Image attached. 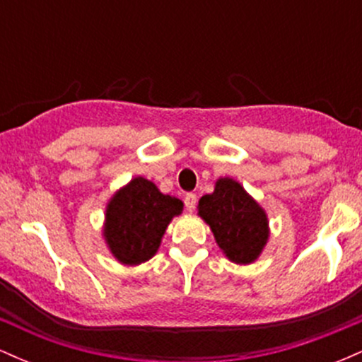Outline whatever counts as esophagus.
<instances>
[{
    "mask_svg": "<svg viewBox=\"0 0 362 362\" xmlns=\"http://www.w3.org/2000/svg\"><path fill=\"white\" fill-rule=\"evenodd\" d=\"M184 202H185V209L189 211V213H192V211L195 209V202H197V197H195V194H185Z\"/></svg>",
    "mask_w": 362,
    "mask_h": 362,
    "instance_id": "esophagus-1",
    "label": "esophagus"
}]
</instances>
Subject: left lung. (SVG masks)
Segmentation results:
<instances>
[{
  "mask_svg": "<svg viewBox=\"0 0 362 362\" xmlns=\"http://www.w3.org/2000/svg\"><path fill=\"white\" fill-rule=\"evenodd\" d=\"M197 216L213 231L223 255L238 265L259 259L271 236L265 209L231 177H219L213 192L199 199Z\"/></svg>",
  "mask_w": 362,
  "mask_h": 362,
  "instance_id": "1",
  "label": "left lung"
}]
</instances>
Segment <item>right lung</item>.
I'll list each match as a JSON object with an SVG mask.
<instances>
[{
    "label": "right lung",
    "instance_id": "right-lung-1",
    "mask_svg": "<svg viewBox=\"0 0 362 362\" xmlns=\"http://www.w3.org/2000/svg\"><path fill=\"white\" fill-rule=\"evenodd\" d=\"M182 211L180 199L163 194L148 178L134 177L107 201L102 236L119 264H144L156 255L168 224Z\"/></svg>",
    "mask_w": 362,
    "mask_h": 362
}]
</instances>
